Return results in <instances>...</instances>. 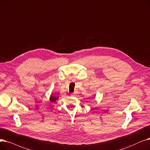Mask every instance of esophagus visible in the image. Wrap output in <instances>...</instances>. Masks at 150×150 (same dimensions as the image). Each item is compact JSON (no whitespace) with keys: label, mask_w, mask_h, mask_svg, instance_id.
<instances>
[{"label":"esophagus","mask_w":150,"mask_h":150,"mask_svg":"<svg viewBox=\"0 0 150 150\" xmlns=\"http://www.w3.org/2000/svg\"><path fill=\"white\" fill-rule=\"evenodd\" d=\"M71 95H75V93H72Z\"/></svg>","instance_id":"34e87169"}]
</instances>
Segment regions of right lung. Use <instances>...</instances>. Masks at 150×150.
<instances>
[{
  "label": "right lung",
  "mask_w": 150,
  "mask_h": 150,
  "mask_svg": "<svg viewBox=\"0 0 150 150\" xmlns=\"http://www.w3.org/2000/svg\"><path fill=\"white\" fill-rule=\"evenodd\" d=\"M58 99H59V97L54 96L53 95H51V96H50V98H49V100L51 101V102H55V101H56V100H57Z\"/></svg>",
  "instance_id": "obj_1"
}]
</instances>
